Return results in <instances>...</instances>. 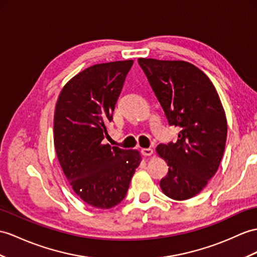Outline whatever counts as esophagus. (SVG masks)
<instances>
[{
    "mask_svg": "<svg viewBox=\"0 0 257 257\" xmlns=\"http://www.w3.org/2000/svg\"><path fill=\"white\" fill-rule=\"evenodd\" d=\"M141 152L143 156H145V157H147V156H152L154 154V150L152 148H143Z\"/></svg>",
    "mask_w": 257,
    "mask_h": 257,
    "instance_id": "34e87169",
    "label": "esophagus"
}]
</instances>
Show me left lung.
I'll return each instance as SVG.
<instances>
[{
    "label": "left lung",
    "instance_id": "8db88e82",
    "mask_svg": "<svg viewBox=\"0 0 257 257\" xmlns=\"http://www.w3.org/2000/svg\"><path fill=\"white\" fill-rule=\"evenodd\" d=\"M139 63L169 124L180 128L177 143L156 148L169 166L160 187L168 197L185 201L202 192L218 170L227 140L226 113L215 86L195 65L144 58Z\"/></svg>",
    "mask_w": 257,
    "mask_h": 257
}]
</instances>
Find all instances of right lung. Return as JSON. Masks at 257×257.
<instances>
[{"instance_id":"1","label":"right lung","mask_w":257,"mask_h":257,"mask_svg":"<svg viewBox=\"0 0 257 257\" xmlns=\"http://www.w3.org/2000/svg\"><path fill=\"white\" fill-rule=\"evenodd\" d=\"M133 60L95 64L62 88L54 111V147L73 191L95 208L121 203L142 157L103 144Z\"/></svg>"}]
</instances>
